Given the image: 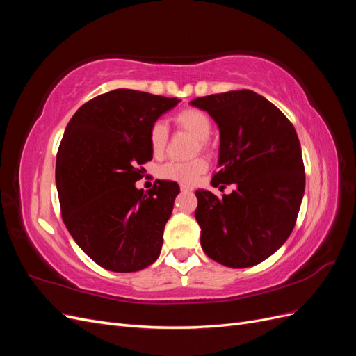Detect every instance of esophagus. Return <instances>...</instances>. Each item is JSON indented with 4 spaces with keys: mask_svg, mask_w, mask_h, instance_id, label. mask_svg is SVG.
Here are the masks:
<instances>
[{
    "mask_svg": "<svg viewBox=\"0 0 356 356\" xmlns=\"http://www.w3.org/2000/svg\"><path fill=\"white\" fill-rule=\"evenodd\" d=\"M181 191L187 193V191H193V188L190 186H181Z\"/></svg>",
    "mask_w": 356,
    "mask_h": 356,
    "instance_id": "1",
    "label": "esophagus"
}]
</instances>
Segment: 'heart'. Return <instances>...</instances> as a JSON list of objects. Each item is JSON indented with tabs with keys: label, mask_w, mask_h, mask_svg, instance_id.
Instances as JSON below:
<instances>
[{
	"label": "heart",
	"mask_w": 356,
	"mask_h": 356,
	"mask_svg": "<svg viewBox=\"0 0 356 356\" xmlns=\"http://www.w3.org/2000/svg\"><path fill=\"white\" fill-rule=\"evenodd\" d=\"M174 123L191 136L197 139V149L207 152L209 148L208 138L212 132V122L207 113L197 108H186L181 110L174 115ZM169 139V131L163 122H156L149 127L148 132V144L149 149L154 157H159L165 153ZM208 169V163L204 159H195L186 163H178V161H168L161 165L157 170V175L161 179L174 181L178 184H193L204 170Z\"/></svg>",
	"instance_id": "1"
}]
</instances>
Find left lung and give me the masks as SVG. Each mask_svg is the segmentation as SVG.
<instances>
[{"label":"left lung","instance_id":"obj_1","mask_svg":"<svg viewBox=\"0 0 356 356\" xmlns=\"http://www.w3.org/2000/svg\"><path fill=\"white\" fill-rule=\"evenodd\" d=\"M190 104L207 111L220 129V170L211 184L236 186L222 197L196 191L202 250L222 266H255L289 238L305 195L296 129L252 90L209 95Z\"/></svg>","mask_w":356,"mask_h":356}]
</instances>
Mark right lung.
I'll list each match as a JSON object with an SVG mask.
<instances>
[{
    "mask_svg": "<svg viewBox=\"0 0 356 356\" xmlns=\"http://www.w3.org/2000/svg\"><path fill=\"white\" fill-rule=\"evenodd\" d=\"M179 102L117 89L81 105L70 120L56 157L62 220L81 250L106 270L129 273L153 264L179 187L156 181L138 190L153 153L148 132Z\"/></svg>",
    "mask_w": 356,
    "mask_h": 356,
    "instance_id": "right-lung-1",
    "label": "right lung"
}]
</instances>
